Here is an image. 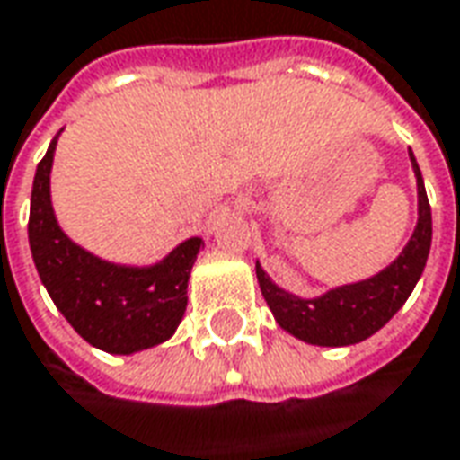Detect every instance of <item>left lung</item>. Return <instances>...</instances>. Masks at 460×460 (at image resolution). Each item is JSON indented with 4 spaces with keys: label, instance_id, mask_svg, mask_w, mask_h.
Returning a JSON list of instances; mask_svg holds the SVG:
<instances>
[{
    "label": "left lung",
    "instance_id": "obj_1",
    "mask_svg": "<svg viewBox=\"0 0 460 460\" xmlns=\"http://www.w3.org/2000/svg\"><path fill=\"white\" fill-rule=\"evenodd\" d=\"M411 160L418 180V227L391 268L370 280L343 285L315 300H300L272 285L261 265H255L262 297L268 300V308L272 310L275 321L280 323V328L313 345H353L381 331L401 310L426 268L433 235L429 195L413 152Z\"/></svg>",
    "mask_w": 460,
    "mask_h": 460
}]
</instances>
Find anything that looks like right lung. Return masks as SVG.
Listing matches in <instances>:
<instances>
[{"label": "right lung", "instance_id": "obj_1", "mask_svg": "<svg viewBox=\"0 0 460 460\" xmlns=\"http://www.w3.org/2000/svg\"><path fill=\"white\" fill-rule=\"evenodd\" d=\"M55 139L37 164L30 248L49 297L69 325L107 353H137L167 341L188 308V278L202 240L190 237L152 268H125L90 255L59 230L49 202Z\"/></svg>", "mask_w": 460, "mask_h": 460}]
</instances>
